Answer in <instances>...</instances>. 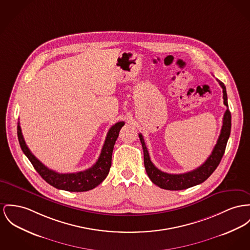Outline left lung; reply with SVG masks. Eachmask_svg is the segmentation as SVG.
Here are the masks:
<instances>
[{
    "label": "left lung",
    "mask_w": 250,
    "mask_h": 250,
    "mask_svg": "<svg viewBox=\"0 0 250 250\" xmlns=\"http://www.w3.org/2000/svg\"><path fill=\"white\" fill-rule=\"evenodd\" d=\"M218 83L223 89L224 104L228 107V109L223 117V126H222V130L219 135V138L217 140L215 147L213 148L212 152L208 156V158L197 168L186 173H181V174H170V173L161 171L150 161V154L146 147L144 138L142 134L139 133L140 142L142 144L143 152H144V166L146 168L147 174L151 180V182L158 186L159 188L168 189V190H181V189H186L190 187L199 185L203 183L204 181H206L220 164L221 159L225 153L228 140L230 135L231 114L229 110L226 86L220 81H218Z\"/></svg>",
    "instance_id": "8db88e82"
}]
</instances>
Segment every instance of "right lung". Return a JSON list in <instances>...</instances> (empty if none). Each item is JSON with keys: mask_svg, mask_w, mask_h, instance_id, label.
Returning <instances> with one entry per match:
<instances>
[{"mask_svg": "<svg viewBox=\"0 0 250 250\" xmlns=\"http://www.w3.org/2000/svg\"><path fill=\"white\" fill-rule=\"evenodd\" d=\"M124 124L125 123L123 121H120L110 128L100 152V157L95 165L83 171L74 173H60L44 166L26 146L20 123H18V138L23 153L30 160L31 164L39 172V174L47 183L59 189L80 192L95 188L107 177L112 165V153L114 146L118 137L119 131L124 126Z\"/></svg>", "mask_w": 250, "mask_h": 250, "instance_id": "add662e5", "label": "right lung"}]
</instances>
